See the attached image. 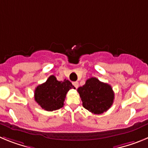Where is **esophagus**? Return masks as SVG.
<instances>
[{"instance_id": "1", "label": "esophagus", "mask_w": 148, "mask_h": 148, "mask_svg": "<svg viewBox=\"0 0 148 148\" xmlns=\"http://www.w3.org/2000/svg\"><path fill=\"white\" fill-rule=\"evenodd\" d=\"M73 84L74 85V87H75V88H78V82H73Z\"/></svg>"}]
</instances>
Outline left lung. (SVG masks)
<instances>
[{"label":"left lung","instance_id":"8db88e82","mask_svg":"<svg viewBox=\"0 0 148 148\" xmlns=\"http://www.w3.org/2000/svg\"><path fill=\"white\" fill-rule=\"evenodd\" d=\"M83 107L94 114H101L109 110L114 100V92L110 84L96 78H89L82 87H78Z\"/></svg>","mask_w":148,"mask_h":148}]
</instances>
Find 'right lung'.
<instances>
[{
  "label": "right lung",
  "instance_id": "1",
  "mask_svg": "<svg viewBox=\"0 0 148 148\" xmlns=\"http://www.w3.org/2000/svg\"><path fill=\"white\" fill-rule=\"evenodd\" d=\"M74 88L70 81L58 82L56 76L50 75L47 82L38 86L35 90V101L47 111H53L61 108L66 95L70 89Z\"/></svg>",
  "mask_w": 148,
  "mask_h": 148
}]
</instances>
